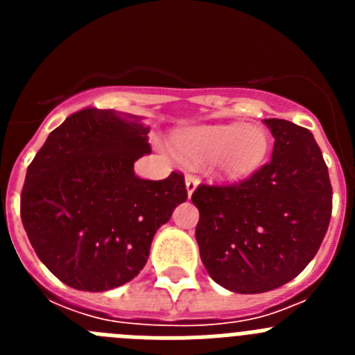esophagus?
<instances>
[{
    "label": "esophagus",
    "mask_w": 355,
    "mask_h": 355,
    "mask_svg": "<svg viewBox=\"0 0 355 355\" xmlns=\"http://www.w3.org/2000/svg\"><path fill=\"white\" fill-rule=\"evenodd\" d=\"M184 184H187V192H188V196H192L193 190H196L197 184H199V180H197L196 175L188 174V175H187V180H184Z\"/></svg>",
    "instance_id": "obj_1"
}]
</instances>
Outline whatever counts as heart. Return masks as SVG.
<instances>
[{
  "label": "heart",
  "instance_id": "b5f03b06",
  "mask_svg": "<svg viewBox=\"0 0 355 355\" xmlns=\"http://www.w3.org/2000/svg\"><path fill=\"white\" fill-rule=\"evenodd\" d=\"M174 146L187 158H211L213 167L222 175L243 178L263 163L268 137L259 128L227 124L183 131L174 137Z\"/></svg>",
  "mask_w": 355,
  "mask_h": 355
}]
</instances>
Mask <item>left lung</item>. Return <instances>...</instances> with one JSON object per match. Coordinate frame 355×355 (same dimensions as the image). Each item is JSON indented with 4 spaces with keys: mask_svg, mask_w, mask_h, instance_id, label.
<instances>
[{
    "mask_svg": "<svg viewBox=\"0 0 355 355\" xmlns=\"http://www.w3.org/2000/svg\"><path fill=\"white\" fill-rule=\"evenodd\" d=\"M272 159L233 184H199L196 238L202 265L234 293H263L290 283L315 258L327 233L332 187L309 130L265 119Z\"/></svg>",
    "mask_w": 355,
    "mask_h": 355,
    "instance_id": "left-lung-1",
    "label": "left lung"
}]
</instances>
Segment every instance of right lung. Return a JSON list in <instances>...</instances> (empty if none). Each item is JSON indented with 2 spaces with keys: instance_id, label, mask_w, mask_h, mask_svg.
I'll return each instance as SVG.
<instances>
[{
  "instance_id": "1",
  "label": "right lung",
  "mask_w": 355,
  "mask_h": 355,
  "mask_svg": "<svg viewBox=\"0 0 355 355\" xmlns=\"http://www.w3.org/2000/svg\"><path fill=\"white\" fill-rule=\"evenodd\" d=\"M149 128L85 108L51 131L26 171L21 218L40 261L74 290L106 291L140 274L150 241L187 200L184 178L140 180Z\"/></svg>"
}]
</instances>
